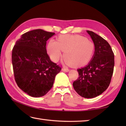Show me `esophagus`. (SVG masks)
I'll return each mask as SVG.
<instances>
[{
    "instance_id": "esophagus-1",
    "label": "esophagus",
    "mask_w": 126,
    "mask_h": 126,
    "mask_svg": "<svg viewBox=\"0 0 126 126\" xmlns=\"http://www.w3.org/2000/svg\"><path fill=\"white\" fill-rule=\"evenodd\" d=\"M62 71H63V72H69V69H68V68H62Z\"/></svg>"
}]
</instances>
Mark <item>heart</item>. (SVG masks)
<instances>
[{
	"label": "heart",
	"instance_id": "heart-1",
	"mask_svg": "<svg viewBox=\"0 0 126 126\" xmlns=\"http://www.w3.org/2000/svg\"><path fill=\"white\" fill-rule=\"evenodd\" d=\"M94 44L90 40L79 35H62L57 41L50 39L47 46V53L50 59L58 62L64 53V62L74 67L86 64L92 58Z\"/></svg>",
	"mask_w": 126,
	"mask_h": 126
}]
</instances>
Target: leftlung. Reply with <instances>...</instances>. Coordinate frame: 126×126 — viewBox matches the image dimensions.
Wrapping results in <instances>:
<instances>
[{
    "instance_id": "obj_1",
    "label": "left lung",
    "mask_w": 126,
    "mask_h": 126,
    "mask_svg": "<svg viewBox=\"0 0 126 126\" xmlns=\"http://www.w3.org/2000/svg\"><path fill=\"white\" fill-rule=\"evenodd\" d=\"M95 47L88 65L78 69L79 77L73 83L74 90L86 98L98 96L109 86L113 73L114 56L109 43L97 34L87 31Z\"/></svg>"
}]
</instances>
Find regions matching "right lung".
Returning a JSON list of instances; mask_svg holds the SVG:
<instances>
[{
	"label": "right lung",
	"instance_id": "right-lung-1",
	"mask_svg": "<svg viewBox=\"0 0 126 126\" xmlns=\"http://www.w3.org/2000/svg\"><path fill=\"white\" fill-rule=\"evenodd\" d=\"M54 34L42 29L28 32L16 40L13 49L15 80L30 96L46 95L52 88L55 76L61 71L47 53V41Z\"/></svg>",
	"mask_w": 126,
	"mask_h": 126
}]
</instances>
